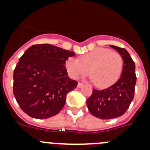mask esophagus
I'll return each instance as SVG.
<instances>
[{
    "instance_id": "34e87169",
    "label": "esophagus",
    "mask_w": 150,
    "mask_h": 150,
    "mask_svg": "<svg viewBox=\"0 0 150 150\" xmlns=\"http://www.w3.org/2000/svg\"><path fill=\"white\" fill-rule=\"evenodd\" d=\"M83 86V83H78V84H77V88H81L82 86Z\"/></svg>"
}]
</instances>
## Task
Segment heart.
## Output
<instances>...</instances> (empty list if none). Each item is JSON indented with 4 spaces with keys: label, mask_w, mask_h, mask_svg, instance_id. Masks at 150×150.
I'll return each mask as SVG.
<instances>
[{
    "label": "heart",
    "mask_w": 150,
    "mask_h": 150,
    "mask_svg": "<svg viewBox=\"0 0 150 150\" xmlns=\"http://www.w3.org/2000/svg\"><path fill=\"white\" fill-rule=\"evenodd\" d=\"M69 76L73 79L86 75L89 71L91 81L97 87L107 88L116 83L124 67L122 56L109 49L98 48L76 59L70 57L65 62Z\"/></svg>",
    "instance_id": "heart-1"
}]
</instances>
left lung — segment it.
Instances as JSON below:
<instances>
[{
    "label": "left lung",
    "mask_w": 150,
    "mask_h": 150,
    "mask_svg": "<svg viewBox=\"0 0 150 150\" xmlns=\"http://www.w3.org/2000/svg\"><path fill=\"white\" fill-rule=\"evenodd\" d=\"M122 56L124 67L120 79L109 88L103 90L93 88L87 99L89 112L101 120H110L122 116L128 109L134 96L136 84L135 64L125 49L110 46Z\"/></svg>",
    "instance_id": "8db88e82"
}]
</instances>
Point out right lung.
Listing matches in <instances>:
<instances>
[{
	"label": "right lung",
	"mask_w": 150,
	"mask_h": 150,
	"mask_svg": "<svg viewBox=\"0 0 150 150\" xmlns=\"http://www.w3.org/2000/svg\"><path fill=\"white\" fill-rule=\"evenodd\" d=\"M74 55V52L47 43L25 52L13 73V94L26 114L42 120L62 110L67 93L77 86L65 69L67 59Z\"/></svg>",
	"instance_id": "right-lung-1"
}]
</instances>
